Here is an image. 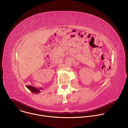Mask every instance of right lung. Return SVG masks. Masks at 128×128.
Listing matches in <instances>:
<instances>
[{
    "label": "right lung",
    "instance_id": "obj_1",
    "mask_svg": "<svg viewBox=\"0 0 128 128\" xmlns=\"http://www.w3.org/2000/svg\"><path fill=\"white\" fill-rule=\"evenodd\" d=\"M26 87L30 90H31L32 93H34V94H38V93H40V90H42V88H34L31 86H27Z\"/></svg>",
    "mask_w": 128,
    "mask_h": 128
}]
</instances>
